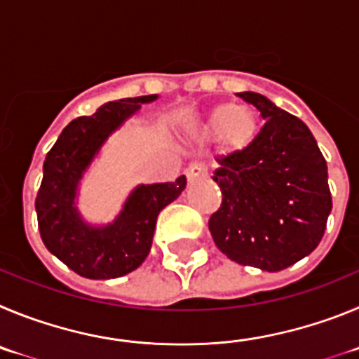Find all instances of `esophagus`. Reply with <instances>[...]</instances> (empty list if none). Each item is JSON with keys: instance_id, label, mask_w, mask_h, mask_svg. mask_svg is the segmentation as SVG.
Segmentation results:
<instances>
[{"instance_id": "34e87169", "label": "esophagus", "mask_w": 359, "mask_h": 359, "mask_svg": "<svg viewBox=\"0 0 359 359\" xmlns=\"http://www.w3.org/2000/svg\"><path fill=\"white\" fill-rule=\"evenodd\" d=\"M186 175L189 180H198V179H205L208 177V166L203 163H193L187 166Z\"/></svg>"}]
</instances>
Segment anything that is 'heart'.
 Here are the masks:
<instances>
[{
    "label": "heart",
    "instance_id": "1",
    "mask_svg": "<svg viewBox=\"0 0 359 359\" xmlns=\"http://www.w3.org/2000/svg\"><path fill=\"white\" fill-rule=\"evenodd\" d=\"M203 130L209 135H222L224 143L232 150H243L256 140L259 132V118L256 111L238 107L236 103H219L209 112Z\"/></svg>",
    "mask_w": 359,
    "mask_h": 359
}]
</instances>
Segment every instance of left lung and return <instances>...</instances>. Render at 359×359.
<instances>
[{
	"label": "left lung",
	"instance_id": "left-lung-1",
	"mask_svg": "<svg viewBox=\"0 0 359 359\" xmlns=\"http://www.w3.org/2000/svg\"><path fill=\"white\" fill-rule=\"evenodd\" d=\"M266 119L243 150L219 156L222 203L209 231L225 256L279 272L311 254L332 208L327 164L302 119L257 93H240Z\"/></svg>",
	"mask_w": 359,
	"mask_h": 359
}]
</instances>
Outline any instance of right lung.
<instances>
[{
    "label": "right lung",
    "mask_w": 359,
    "mask_h": 359,
    "mask_svg": "<svg viewBox=\"0 0 359 359\" xmlns=\"http://www.w3.org/2000/svg\"><path fill=\"white\" fill-rule=\"evenodd\" d=\"M157 96H137L109 102L93 116L73 119L48 151L44 175L35 198L41 238L51 254L87 279H114L130 273L147 259L159 212L186 187V177L175 182L135 187L121 215L107 227H87L75 203L82 173L109 135L141 103Z\"/></svg>",
    "instance_id": "obj_1"
}]
</instances>
